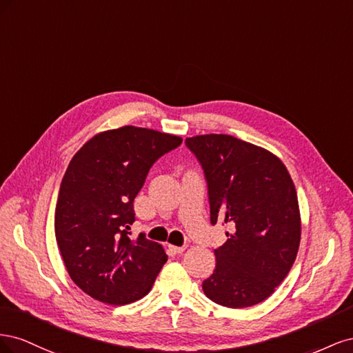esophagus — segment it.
I'll return each mask as SVG.
<instances>
[{"mask_svg":"<svg viewBox=\"0 0 353 353\" xmlns=\"http://www.w3.org/2000/svg\"><path fill=\"white\" fill-rule=\"evenodd\" d=\"M169 249L172 250L174 253H176V254H179V253H183L184 250H185V248L184 245H169Z\"/></svg>","mask_w":353,"mask_h":353,"instance_id":"1","label":"esophagus"}]
</instances>
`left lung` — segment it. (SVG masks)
<instances>
[{
	"instance_id": "8db88e82",
	"label": "left lung",
	"mask_w": 353,
	"mask_h": 353,
	"mask_svg": "<svg viewBox=\"0 0 353 353\" xmlns=\"http://www.w3.org/2000/svg\"><path fill=\"white\" fill-rule=\"evenodd\" d=\"M185 145L205 172L212 225L231 227L203 292L227 307L261 303L292 270L301 243L292 176L271 152L236 137L197 135Z\"/></svg>"
}]
</instances>
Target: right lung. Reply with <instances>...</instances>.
<instances>
[{"label": "right lung", "instance_id": "add662e5", "mask_svg": "<svg viewBox=\"0 0 353 353\" xmlns=\"http://www.w3.org/2000/svg\"><path fill=\"white\" fill-rule=\"evenodd\" d=\"M183 138L137 126L92 137L61 179L54 231L63 262L82 292L109 305H128L152 290L168 261L162 245L135 240L134 199L159 157Z\"/></svg>", "mask_w": 353, "mask_h": 353}]
</instances>
